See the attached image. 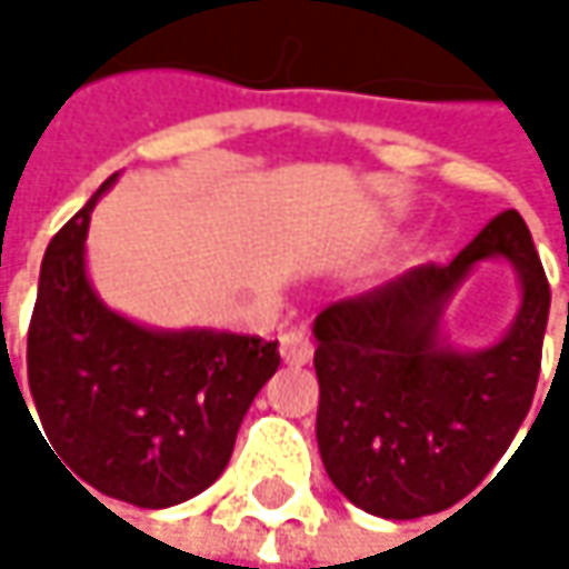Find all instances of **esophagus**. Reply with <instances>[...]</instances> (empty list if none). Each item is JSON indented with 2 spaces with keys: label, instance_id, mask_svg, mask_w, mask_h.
<instances>
[{
  "label": "esophagus",
  "instance_id": "obj_1",
  "mask_svg": "<svg viewBox=\"0 0 569 569\" xmlns=\"http://www.w3.org/2000/svg\"><path fill=\"white\" fill-rule=\"evenodd\" d=\"M312 352H316V342H312V336L302 326L286 329L283 336H280V356H283L286 366H306L312 359Z\"/></svg>",
  "mask_w": 569,
  "mask_h": 569
}]
</instances>
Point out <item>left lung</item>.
<instances>
[{
  "instance_id": "8db88e82",
  "label": "left lung",
  "mask_w": 569,
  "mask_h": 569,
  "mask_svg": "<svg viewBox=\"0 0 569 569\" xmlns=\"http://www.w3.org/2000/svg\"><path fill=\"white\" fill-rule=\"evenodd\" d=\"M505 256L521 280L512 329L488 350L440 339V312L481 259ZM550 283L517 210L498 213L448 267H415L316 322V441L332 485L389 520L468 498L511 448L530 411Z\"/></svg>"
}]
</instances>
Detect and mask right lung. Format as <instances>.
<instances>
[{"instance_id": "right-lung-1", "label": "right lung", "mask_w": 569, "mask_h": 569, "mask_svg": "<svg viewBox=\"0 0 569 569\" xmlns=\"http://www.w3.org/2000/svg\"><path fill=\"white\" fill-rule=\"evenodd\" d=\"M114 180L118 173L46 250L29 322V389L61 468L88 495L171 508L223 475L280 352L260 336L148 329L98 299L84 273V237Z\"/></svg>"}]
</instances>
